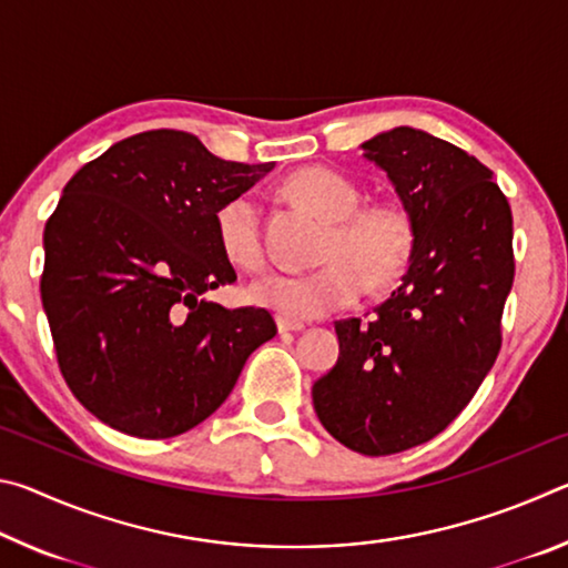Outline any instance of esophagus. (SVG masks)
Returning <instances> with one entry per match:
<instances>
[{"label": "esophagus", "instance_id": "esophagus-1", "mask_svg": "<svg viewBox=\"0 0 568 568\" xmlns=\"http://www.w3.org/2000/svg\"><path fill=\"white\" fill-rule=\"evenodd\" d=\"M275 323H277V331H281V333H297V331H303V328H305L303 323H297V321H287V318H277Z\"/></svg>", "mask_w": 568, "mask_h": 568}]
</instances>
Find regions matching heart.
<instances>
[{
    "label": "heart",
    "mask_w": 568,
    "mask_h": 568,
    "mask_svg": "<svg viewBox=\"0 0 568 568\" xmlns=\"http://www.w3.org/2000/svg\"><path fill=\"white\" fill-rule=\"evenodd\" d=\"M283 192L325 220L318 271L265 273L250 283L247 297L287 321H313L351 305L368 291H386L406 275L416 255L418 223L400 197L361 205L363 192L341 172L323 165L295 170ZM220 250L233 265L257 271L265 263L261 210L250 195H235L215 213Z\"/></svg>",
    "instance_id": "b5f03b06"
}]
</instances>
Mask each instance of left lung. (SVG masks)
I'll return each instance as SVG.
<instances>
[{
	"label": "left lung",
	"mask_w": 568,
	"mask_h": 568,
	"mask_svg": "<svg viewBox=\"0 0 568 568\" xmlns=\"http://www.w3.org/2000/svg\"><path fill=\"white\" fill-rule=\"evenodd\" d=\"M418 223L398 291L368 321L335 323L341 355L313 383L325 430L363 456L438 436L501 351L514 285V217L494 172L434 134L396 128L363 142Z\"/></svg>",
	"instance_id": "left-lung-1"
}]
</instances>
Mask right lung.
I'll return each mask as SVG.
<instances>
[{
	"label": "right lung",
	"mask_w": 568,
	"mask_h": 568,
	"mask_svg": "<svg viewBox=\"0 0 568 568\" xmlns=\"http://www.w3.org/2000/svg\"><path fill=\"white\" fill-rule=\"evenodd\" d=\"M273 168L220 160L190 132L150 130L67 182L44 225L40 293L62 378L94 418L138 438L185 434L277 333L265 307L205 297L237 281L215 213Z\"/></svg>",
	"instance_id": "obj_1"
}]
</instances>
